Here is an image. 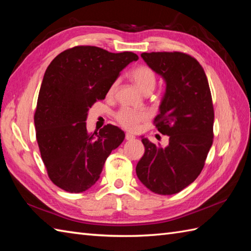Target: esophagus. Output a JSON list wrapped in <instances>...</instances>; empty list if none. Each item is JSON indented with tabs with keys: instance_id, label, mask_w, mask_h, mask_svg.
I'll list each match as a JSON object with an SVG mask.
<instances>
[{
	"instance_id": "34e87169",
	"label": "esophagus",
	"mask_w": 251,
	"mask_h": 251,
	"mask_svg": "<svg viewBox=\"0 0 251 251\" xmlns=\"http://www.w3.org/2000/svg\"><path fill=\"white\" fill-rule=\"evenodd\" d=\"M125 139H126V140H134V139H135V136L131 135V134H128V132H126Z\"/></svg>"
}]
</instances>
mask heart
Segmentation results:
<instances>
[{"mask_svg": "<svg viewBox=\"0 0 251 251\" xmlns=\"http://www.w3.org/2000/svg\"><path fill=\"white\" fill-rule=\"evenodd\" d=\"M130 78L136 86L145 94H150L153 92L157 82L155 71L148 66H139L135 68L130 72ZM117 84H119V81H115L111 85L108 92L109 96H112L115 93ZM114 119L125 129L135 130L139 127L141 123L146 122L149 119V113L146 110L121 108L119 111L115 112Z\"/></svg>", "mask_w": 251, "mask_h": 251, "instance_id": "1", "label": "heart"}]
</instances>
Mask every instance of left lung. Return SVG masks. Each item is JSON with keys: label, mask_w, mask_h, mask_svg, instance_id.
Returning a JSON list of instances; mask_svg holds the SVG:
<instances>
[{"label": "left lung", "mask_w": 251, "mask_h": 251, "mask_svg": "<svg viewBox=\"0 0 251 251\" xmlns=\"http://www.w3.org/2000/svg\"><path fill=\"white\" fill-rule=\"evenodd\" d=\"M141 57L166 82L154 125L169 137L162 148L142 138L145 154L138 178L156 194L179 193L199 177L214 141L215 112L204 69L180 51L142 52Z\"/></svg>", "instance_id": "8db88e82"}]
</instances>
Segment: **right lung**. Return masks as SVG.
I'll list each match as a JSON object with an SVG mask.
<instances>
[{
	"mask_svg": "<svg viewBox=\"0 0 251 251\" xmlns=\"http://www.w3.org/2000/svg\"><path fill=\"white\" fill-rule=\"evenodd\" d=\"M138 58L131 51L81 45L63 50L47 67L34 125L47 175L60 189L81 193L92 188L110 153L124 140L117 126L88 132L85 121L89 108L105 98L120 72Z\"/></svg>",
	"mask_w": 251,
	"mask_h": 251,
	"instance_id": "right-lung-1",
	"label": "right lung"
}]
</instances>
